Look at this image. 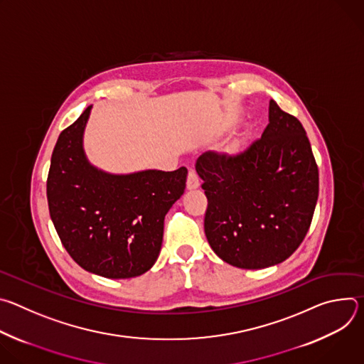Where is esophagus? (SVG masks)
Listing matches in <instances>:
<instances>
[{
    "label": "esophagus",
    "mask_w": 364,
    "mask_h": 364,
    "mask_svg": "<svg viewBox=\"0 0 364 364\" xmlns=\"http://www.w3.org/2000/svg\"><path fill=\"white\" fill-rule=\"evenodd\" d=\"M198 187H200V178H198V176L194 170H190L188 176H187V188L188 190H196Z\"/></svg>",
    "instance_id": "esophagus-1"
}]
</instances>
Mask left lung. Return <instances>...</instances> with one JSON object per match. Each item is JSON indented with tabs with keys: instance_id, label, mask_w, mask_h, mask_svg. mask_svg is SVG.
I'll list each match as a JSON object with an SVG mask.
<instances>
[{
	"instance_id": "obj_1",
	"label": "left lung",
	"mask_w": 364,
	"mask_h": 364,
	"mask_svg": "<svg viewBox=\"0 0 364 364\" xmlns=\"http://www.w3.org/2000/svg\"><path fill=\"white\" fill-rule=\"evenodd\" d=\"M196 171L209 200L204 233L222 261L262 269L301 245L318 198V168L304 127L275 100L261 138L237 155L201 154Z\"/></svg>"
}]
</instances>
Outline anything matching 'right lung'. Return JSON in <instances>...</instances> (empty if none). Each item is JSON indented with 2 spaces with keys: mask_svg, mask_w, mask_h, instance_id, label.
<instances>
[{
  "mask_svg": "<svg viewBox=\"0 0 364 364\" xmlns=\"http://www.w3.org/2000/svg\"><path fill=\"white\" fill-rule=\"evenodd\" d=\"M90 111L92 105L59 135L51 154L50 218L85 271L111 279L139 277L160 255L164 218L184 193L187 168L114 174L95 167L83 148Z\"/></svg>",
  "mask_w": 364,
  "mask_h": 364,
  "instance_id": "add662e5",
  "label": "right lung"
}]
</instances>
